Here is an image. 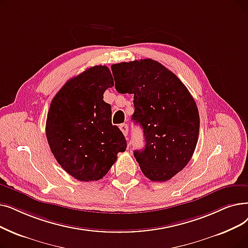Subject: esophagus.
I'll return each mask as SVG.
<instances>
[{"mask_svg": "<svg viewBox=\"0 0 248 248\" xmlns=\"http://www.w3.org/2000/svg\"><path fill=\"white\" fill-rule=\"evenodd\" d=\"M120 128H121V131L123 132V134L126 137L127 136V131H128V125L125 124H123L120 125Z\"/></svg>", "mask_w": 248, "mask_h": 248, "instance_id": "esophagus-1", "label": "esophagus"}]
</instances>
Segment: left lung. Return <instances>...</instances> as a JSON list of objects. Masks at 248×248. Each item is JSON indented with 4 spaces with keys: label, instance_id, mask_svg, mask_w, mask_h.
I'll return each instance as SVG.
<instances>
[{
    "label": "left lung",
    "instance_id": "left-lung-1",
    "mask_svg": "<svg viewBox=\"0 0 248 248\" xmlns=\"http://www.w3.org/2000/svg\"><path fill=\"white\" fill-rule=\"evenodd\" d=\"M115 89L134 94L132 120L142 126L145 149L134 151L144 175L167 181L189 162L199 140L200 115L175 75L151 59L111 66Z\"/></svg>",
    "mask_w": 248,
    "mask_h": 248
}]
</instances>
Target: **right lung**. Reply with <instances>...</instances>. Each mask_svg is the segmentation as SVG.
Segmentation results:
<instances>
[{
	"instance_id": "obj_1",
	"label": "right lung",
	"mask_w": 248,
	"mask_h": 248,
	"mask_svg": "<svg viewBox=\"0 0 248 248\" xmlns=\"http://www.w3.org/2000/svg\"><path fill=\"white\" fill-rule=\"evenodd\" d=\"M113 85L108 68L94 66L70 79L51 100L46 126L50 151L80 181L101 179L125 151V138L112 125L111 106L103 100Z\"/></svg>"
}]
</instances>
